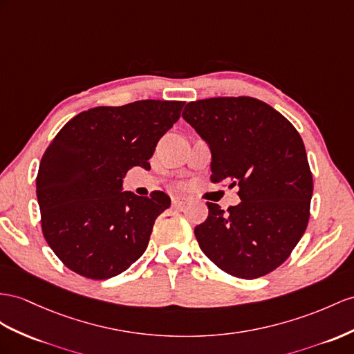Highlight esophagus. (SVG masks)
Segmentation results:
<instances>
[{
	"label": "esophagus",
	"mask_w": 354,
	"mask_h": 354,
	"mask_svg": "<svg viewBox=\"0 0 354 354\" xmlns=\"http://www.w3.org/2000/svg\"><path fill=\"white\" fill-rule=\"evenodd\" d=\"M185 203H187V198L185 197H180V196H174V197H171V205L176 206V207L183 206Z\"/></svg>",
	"instance_id": "34e87169"
}]
</instances>
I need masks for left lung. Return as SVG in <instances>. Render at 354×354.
<instances>
[{"instance_id": "left-lung-1", "label": "left lung", "mask_w": 354, "mask_h": 354, "mask_svg": "<svg viewBox=\"0 0 354 354\" xmlns=\"http://www.w3.org/2000/svg\"><path fill=\"white\" fill-rule=\"evenodd\" d=\"M184 120L211 148L212 183L239 187L227 212L206 202L194 234L205 256L227 274L252 279L277 269L306 229L313 175L302 138L287 118L251 97L188 103Z\"/></svg>"}]
</instances>
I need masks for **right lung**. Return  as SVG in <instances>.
Masks as SVG:
<instances>
[{
	"label": "right lung",
	"instance_id": "obj_1",
	"mask_svg": "<svg viewBox=\"0 0 354 354\" xmlns=\"http://www.w3.org/2000/svg\"><path fill=\"white\" fill-rule=\"evenodd\" d=\"M185 102L140 100L100 106L70 120L52 140L37 175L44 239L68 269L91 279L120 275L148 247L170 197L124 192L133 166L148 160Z\"/></svg>",
	"mask_w": 354,
	"mask_h": 354
}]
</instances>
